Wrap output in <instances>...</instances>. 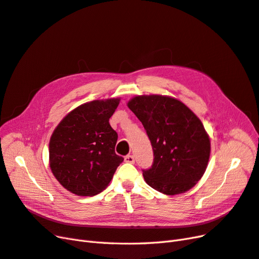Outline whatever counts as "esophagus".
Returning <instances> with one entry per match:
<instances>
[{"label":"esophagus","mask_w":259,"mask_h":259,"mask_svg":"<svg viewBox=\"0 0 259 259\" xmlns=\"http://www.w3.org/2000/svg\"><path fill=\"white\" fill-rule=\"evenodd\" d=\"M124 160H125V162H127V163H132V164L135 162V158H134V155H132V154H128V155L125 156Z\"/></svg>","instance_id":"esophagus-1"}]
</instances>
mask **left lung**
I'll return each instance as SVG.
<instances>
[{
  "label": "left lung",
  "instance_id": "1",
  "mask_svg": "<svg viewBox=\"0 0 259 259\" xmlns=\"http://www.w3.org/2000/svg\"><path fill=\"white\" fill-rule=\"evenodd\" d=\"M127 107L143 123L153 149L152 166L143 171L146 183L166 195L190 190L205 173L210 154L201 120L170 96H135Z\"/></svg>",
  "mask_w": 259,
  "mask_h": 259
}]
</instances>
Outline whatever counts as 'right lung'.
I'll return each instance as SVG.
<instances>
[{"label":"right lung","instance_id":"1","mask_svg":"<svg viewBox=\"0 0 259 259\" xmlns=\"http://www.w3.org/2000/svg\"><path fill=\"white\" fill-rule=\"evenodd\" d=\"M121 98L85 103L70 111L50 139V167L59 184L76 195L106 189L123 158L114 151L116 132L109 119Z\"/></svg>","mask_w":259,"mask_h":259}]
</instances>
